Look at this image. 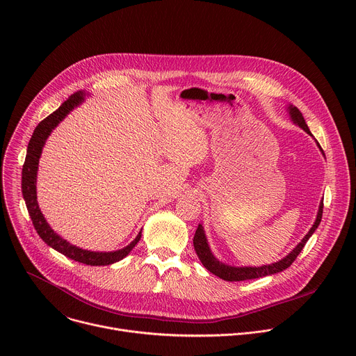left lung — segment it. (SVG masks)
Instances as JSON below:
<instances>
[{"label": "left lung", "instance_id": "obj_1", "mask_svg": "<svg viewBox=\"0 0 356 356\" xmlns=\"http://www.w3.org/2000/svg\"><path fill=\"white\" fill-rule=\"evenodd\" d=\"M289 110V115L291 118V121L298 125L301 129L306 131L309 135H312L306 121H304V117L302 114L300 113V110L294 106H289L287 107ZM317 146L321 149L320 143L317 142ZM323 152V149H321ZM324 154V152H323ZM323 201L320 202V207H318V213H317V218H316V222L313 224V227L310 228L309 234L304 236L300 243L289 253L287 257H284L283 259H280L279 262H275V264H270V265H264V266H231V265H225L222 262H220L214 255L213 252L209 246V242H207V238H206V232H204V228H202L201 224H198L197 227V231L194 234V239H193V243H194V249H195V253L198 259L201 261V264L204 265V268L207 270H210L213 275L218 276L220 279L222 280H227V282H241V280H249V279H258V277H264V276H269V275H275V273H279L284 269H287L294 261L296 258L298 257V253L302 250L304 245L307 243V241L310 239V236L314 234V231L318 228L320 222H321V218H323Z\"/></svg>", "mask_w": 356, "mask_h": 356}]
</instances>
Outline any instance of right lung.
<instances>
[{"label":"right lung","mask_w":356,"mask_h":356,"mask_svg":"<svg viewBox=\"0 0 356 356\" xmlns=\"http://www.w3.org/2000/svg\"><path fill=\"white\" fill-rule=\"evenodd\" d=\"M84 91H77L73 95H70L65 103L55 111L46 117L43 121L38 124L35 128L32 138L28 143L26 149V158L25 163L22 166V195L25 200V204L28 209V213L31 216L32 224L38 232V235L47 243L52 246L55 250L63 253L65 257L84 264L90 266H106L115 264L121 259H124L128 253L134 249V246L139 242L142 232L136 235V238L127 245L125 248L114 252H92L87 249H81L76 245L69 243L66 239H63L60 235H58L50 225L46 222L39 206H38V197H36V176H38V166H39V158L42 155V149L44 146V142L47 136L52 134V131L62 122L70 111H73L76 107H79L84 101Z\"/></svg>","instance_id":"right-lung-1"}]
</instances>
